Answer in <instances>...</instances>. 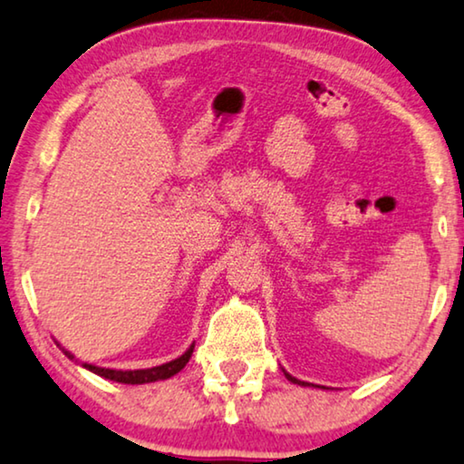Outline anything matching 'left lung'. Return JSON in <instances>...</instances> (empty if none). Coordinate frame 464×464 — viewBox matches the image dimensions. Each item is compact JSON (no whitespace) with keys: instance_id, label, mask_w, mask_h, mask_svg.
I'll return each instance as SVG.
<instances>
[{"instance_id":"1","label":"left lung","mask_w":464,"mask_h":464,"mask_svg":"<svg viewBox=\"0 0 464 464\" xmlns=\"http://www.w3.org/2000/svg\"><path fill=\"white\" fill-rule=\"evenodd\" d=\"M284 374H285V378H288V381H290V382H295V384H300V387H309V382H303V381H298V378H295V376H290V374H288V372H284Z\"/></svg>"}]
</instances>
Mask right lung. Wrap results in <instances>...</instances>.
<instances>
[{"mask_svg": "<svg viewBox=\"0 0 464 464\" xmlns=\"http://www.w3.org/2000/svg\"><path fill=\"white\" fill-rule=\"evenodd\" d=\"M193 347L195 344H191L185 353H182L180 357H176V360H172V362L155 365V368H147V370H111V368H99V365H92V363H82V365L86 370L94 372V374L109 378V381L123 382V384H145V382H155V381H166V378L179 374V372L187 365V362L191 360ZM64 355L73 360V355H71L69 351H64Z\"/></svg>", "mask_w": 464, "mask_h": 464, "instance_id": "add662e5", "label": "right lung"}]
</instances>
